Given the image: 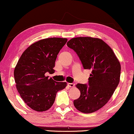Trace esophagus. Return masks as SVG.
Instances as JSON below:
<instances>
[{
	"mask_svg": "<svg viewBox=\"0 0 134 134\" xmlns=\"http://www.w3.org/2000/svg\"><path fill=\"white\" fill-rule=\"evenodd\" d=\"M75 84L74 83H68V86L70 87H75Z\"/></svg>",
	"mask_w": 134,
	"mask_h": 134,
	"instance_id": "34e87169",
	"label": "esophagus"
}]
</instances>
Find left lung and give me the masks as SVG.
<instances>
[{"label": "left lung", "mask_w": 134, "mask_h": 134, "mask_svg": "<svg viewBox=\"0 0 134 134\" xmlns=\"http://www.w3.org/2000/svg\"><path fill=\"white\" fill-rule=\"evenodd\" d=\"M67 46L76 53L85 70H91L89 85L76 86L81 95L74 100V105L81 113H94L109 101L118 87L120 62L111 48L97 38H73L68 42Z\"/></svg>", "instance_id": "8db88e82"}]
</instances>
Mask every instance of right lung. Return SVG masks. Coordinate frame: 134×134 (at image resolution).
<instances>
[{"label": "right lung", "mask_w": 134, "mask_h": 134, "mask_svg": "<svg viewBox=\"0 0 134 134\" xmlns=\"http://www.w3.org/2000/svg\"><path fill=\"white\" fill-rule=\"evenodd\" d=\"M67 38H48L31 44L21 55L14 70L18 92L25 103L33 110L45 111L53 104L56 94L66 86L46 76L54 72L57 55Z\"/></svg>", "instance_id": "obj_1"}]
</instances>
